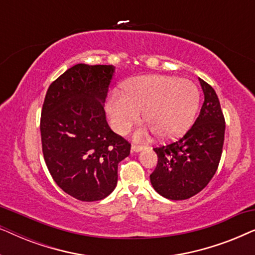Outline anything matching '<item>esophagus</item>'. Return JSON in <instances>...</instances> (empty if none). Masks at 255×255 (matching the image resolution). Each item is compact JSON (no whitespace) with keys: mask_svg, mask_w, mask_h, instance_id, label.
<instances>
[{"mask_svg":"<svg viewBox=\"0 0 255 255\" xmlns=\"http://www.w3.org/2000/svg\"><path fill=\"white\" fill-rule=\"evenodd\" d=\"M145 148H146L145 146H142V145L132 144V146H131V151L132 152H140V151H142V149H145Z\"/></svg>","mask_w":255,"mask_h":255,"instance_id":"1","label":"esophagus"}]
</instances>
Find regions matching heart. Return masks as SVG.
<instances>
[{"label":"heart","instance_id":"b5f03b06","mask_svg":"<svg viewBox=\"0 0 255 255\" xmlns=\"http://www.w3.org/2000/svg\"><path fill=\"white\" fill-rule=\"evenodd\" d=\"M200 104V90L193 81L175 76L148 75L128 81L124 92L115 90L107 104L111 127L127 133L142 110L147 127L137 132L145 137L153 132L165 139L176 138L193 124Z\"/></svg>","mask_w":255,"mask_h":255}]
</instances>
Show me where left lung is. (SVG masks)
I'll list each match as a JSON object with an SVG mask.
<instances>
[{
	"label": "left lung",
	"mask_w": 255,
	"mask_h": 255,
	"mask_svg": "<svg viewBox=\"0 0 255 255\" xmlns=\"http://www.w3.org/2000/svg\"><path fill=\"white\" fill-rule=\"evenodd\" d=\"M204 102L193 127L179 140L154 147L158 163L151 175L156 193L168 200L190 198L207 187L218 168L225 118L215 89L200 79Z\"/></svg>",
	"instance_id": "obj_1"
}]
</instances>
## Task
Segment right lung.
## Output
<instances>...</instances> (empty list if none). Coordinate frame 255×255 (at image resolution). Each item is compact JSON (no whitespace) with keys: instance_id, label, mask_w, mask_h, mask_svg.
<instances>
[{"instance_id":"right-lung-1","label":"right lung","mask_w":255,"mask_h":255,"mask_svg":"<svg viewBox=\"0 0 255 255\" xmlns=\"http://www.w3.org/2000/svg\"><path fill=\"white\" fill-rule=\"evenodd\" d=\"M113 65L78 64L48 87L40 117L41 147L55 183L82 202L103 200L117 184L131 144L111 130L103 103Z\"/></svg>"}]
</instances>
